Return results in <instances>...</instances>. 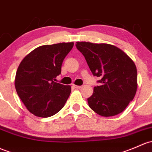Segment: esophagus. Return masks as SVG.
<instances>
[{
	"label": "esophagus",
	"mask_w": 152,
	"mask_h": 152,
	"mask_svg": "<svg viewBox=\"0 0 152 152\" xmlns=\"http://www.w3.org/2000/svg\"><path fill=\"white\" fill-rule=\"evenodd\" d=\"M73 87L76 89H80L81 86H78V85H76V84H73Z\"/></svg>",
	"instance_id": "1"
}]
</instances>
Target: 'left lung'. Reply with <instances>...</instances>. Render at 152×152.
<instances>
[{
  "mask_svg": "<svg viewBox=\"0 0 152 152\" xmlns=\"http://www.w3.org/2000/svg\"><path fill=\"white\" fill-rule=\"evenodd\" d=\"M92 74L101 78L87 99L97 114L113 116L122 113L133 100L137 91V69L127 54L114 45L76 42Z\"/></svg>",
  "mask_w": 152,
  "mask_h": 152,
  "instance_id": "8db88e82",
  "label": "left lung"
}]
</instances>
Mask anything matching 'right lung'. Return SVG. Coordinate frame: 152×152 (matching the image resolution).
I'll return each instance as SVG.
<instances>
[{"mask_svg":"<svg viewBox=\"0 0 152 152\" xmlns=\"http://www.w3.org/2000/svg\"><path fill=\"white\" fill-rule=\"evenodd\" d=\"M73 47V42L41 46L28 54L19 65L14 81L16 91L27 109L35 116H53L66 103L71 86L55 81Z\"/></svg>","mask_w":152,"mask_h":152,"instance_id":"obj_1","label":"right lung"}]
</instances>
